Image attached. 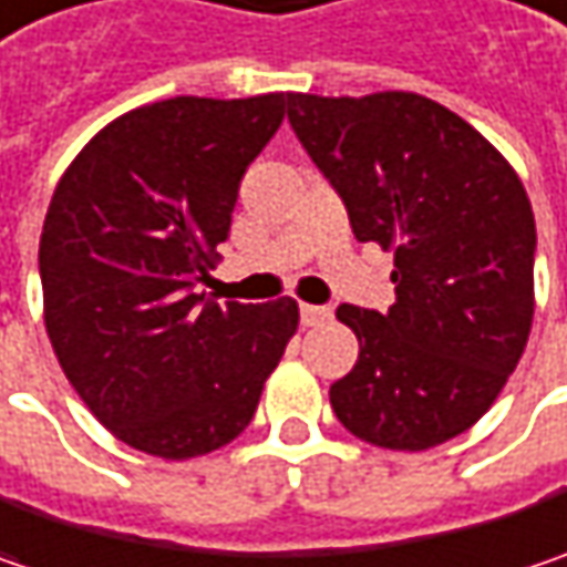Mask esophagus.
<instances>
[{
    "label": "esophagus",
    "mask_w": 567,
    "mask_h": 567,
    "mask_svg": "<svg viewBox=\"0 0 567 567\" xmlns=\"http://www.w3.org/2000/svg\"><path fill=\"white\" fill-rule=\"evenodd\" d=\"M298 315H301V323L305 327H317V323H323V320H330V308L327 305H301L298 308Z\"/></svg>",
    "instance_id": "esophagus-1"
}]
</instances>
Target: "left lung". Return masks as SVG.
Instances as JSON below:
<instances>
[{"instance_id":"obj_1","label":"left lung","mask_w":567,"mask_h":567,"mask_svg":"<svg viewBox=\"0 0 567 567\" xmlns=\"http://www.w3.org/2000/svg\"><path fill=\"white\" fill-rule=\"evenodd\" d=\"M288 121L355 240L394 250V305L337 308L359 359L330 384L333 414L372 446H440L494 404L526 347L536 262L526 188L468 121L414 92H291Z\"/></svg>"}]
</instances>
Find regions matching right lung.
I'll return each instance as SVG.
<instances>
[{
  "label": "right lung",
  "instance_id": "add662e5",
  "mask_svg": "<svg viewBox=\"0 0 567 567\" xmlns=\"http://www.w3.org/2000/svg\"><path fill=\"white\" fill-rule=\"evenodd\" d=\"M285 102L176 95L134 109L53 192L38 252L48 337L85 408L134 450L192 458L240 436L298 327L291 298L217 305L195 291Z\"/></svg>",
  "mask_w": 567,
  "mask_h": 567
}]
</instances>
